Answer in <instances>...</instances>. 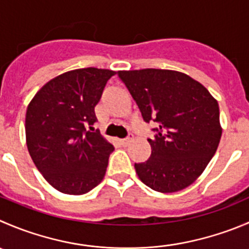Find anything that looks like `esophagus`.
Returning <instances> with one entry per match:
<instances>
[{
  "label": "esophagus",
  "mask_w": 249,
  "mask_h": 249,
  "mask_svg": "<svg viewBox=\"0 0 249 249\" xmlns=\"http://www.w3.org/2000/svg\"><path fill=\"white\" fill-rule=\"evenodd\" d=\"M131 141H132V136H129V137H125V139L120 140V143H122L123 146H126V144H129Z\"/></svg>",
  "instance_id": "34e87169"
}]
</instances>
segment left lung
I'll return each mask as SVG.
<instances>
[{
  "mask_svg": "<svg viewBox=\"0 0 249 249\" xmlns=\"http://www.w3.org/2000/svg\"><path fill=\"white\" fill-rule=\"evenodd\" d=\"M146 123L151 156L135 163L140 180L163 194L191 185L206 169L221 137L219 106L198 81L164 69L118 71Z\"/></svg>",
  "mask_w": 249,
  "mask_h": 249,
  "instance_id": "1",
  "label": "left lung"
}]
</instances>
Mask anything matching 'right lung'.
<instances>
[{"label":"right lung","instance_id":"add662e5","mask_svg":"<svg viewBox=\"0 0 249 249\" xmlns=\"http://www.w3.org/2000/svg\"><path fill=\"white\" fill-rule=\"evenodd\" d=\"M114 74L97 68L68 71L48 81L29 103V153L47 182L63 194H86L105 176L114 147L92 125L96 105Z\"/></svg>","mask_w":249,"mask_h":249}]
</instances>
